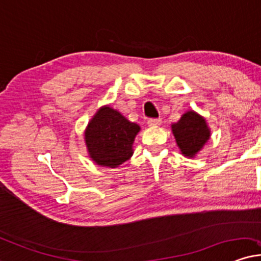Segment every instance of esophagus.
Returning <instances> with one entry per match:
<instances>
[{
	"instance_id": "obj_1",
	"label": "esophagus",
	"mask_w": 261,
	"mask_h": 261,
	"mask_svg": "<svg viewBox=\"0 0 261 261\" xmlns=\"http://www.w3.org/2000/svg\"><path fill=\"white\" fill-rule=\"evenodd\" d=\"M162 123V120L161 118H150L149 121H147V124L150 125V127H156V125H160Z\"/></svg>"
}]
</instances>
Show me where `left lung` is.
<instances>
[{
    "mask_svg": "<svg viewBox=\"0 0 261 261\" xmlns=\"http://www.w3.org/2000/svg\"><path fill=\"white\" fill-rule=\"evenodd\" d=\"M172 130L180 151L188 157H194L211 137L205 120L194 111L182 115L181 118L172 125Z\"/></svg>",
    "mask_w": 261,
    "mask_h": 261,
    "instance_id": "8db88e82",
    "label": "left lung"
}]
</instances>
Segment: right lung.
<instances>
[{"instance_id":"add662e5","label":"right lung","mask_w":261,"mask_h":261,"mask_svg":"<svg viewBox=\"0 0 261 261\" xmlns=\"http://www.w3.org/2000/svg\"><path fill=\"white\" fill-rule=\"evenodd\" d=\"M139 129V125L110 106L101 108L85 133L89 156L99 166L115 168L122 165L133 155L132 145Z\"/></svg>"}]
</instances>
